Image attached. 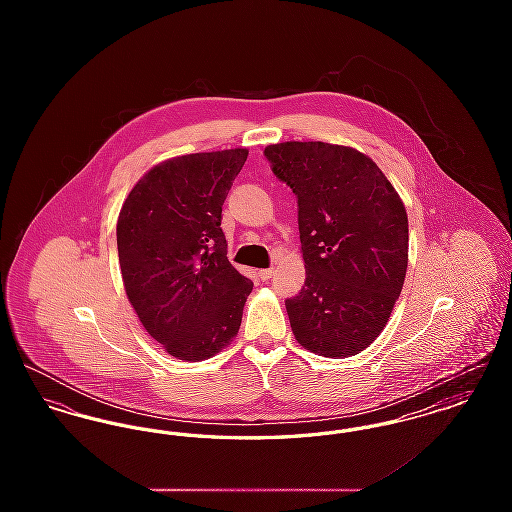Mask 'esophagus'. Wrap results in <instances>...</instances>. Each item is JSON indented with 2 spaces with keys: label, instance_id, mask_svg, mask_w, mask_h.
I'll use <instances>...</instances> for the list:
<instances>
[{
  "label": "esophagus",
  "instance_id": "1",
  "mask_svg": "<svg viewBox=\"0 0 512 512\" xmlns=\"http://www.w3.org/2000/svg\"><path fill=\"white\" fill-rule=\"evenodd\" d=\"M274 268H263V270H259V276H261V280H270L272 276H274Z\"/></svg>",
  "mask_w": 512,
  "mask_h": 512
}]
</instances>
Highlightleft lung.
I'll use <instances>...</instances> for the list:
<instances>
[{"instance_id":"8db88e82","label":"left lung","mask_w":512,"mask_h":512,"mask_svg":"<svg viewBox=\"0 0 512 512\" xmlns=\"http://www.w3.org/2000/svg\"><path fill=\"white\" fill-rule=\"evenodd\" d=\"M297 195L305 286L286 301L293 336L330 359L361 353L390 320L409 265V219L380 167L355 147H265Z\"/></svg>"}]
</instances>
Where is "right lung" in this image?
I'll list each match as a JSON object with an SVG mask.
<instances>
[{
	"label": "right lung",
	"mask_w": 512,
	"mask_h": 512,
	"mask_svg": "<svg viewBox=\"0 0 512 512\" xmlns=\"http://www.w3.org/2000/svg\"><path fill=\"white\" fill-rule=\"evenodd\" d=\"M245 147L167 159L136 182L117 220L124 292L147 334L180 361L215 357L238 336L253 290L228 261L222 203Z\"/></svg>",
	"instance_id": "add662e5"
}]
</instances>
